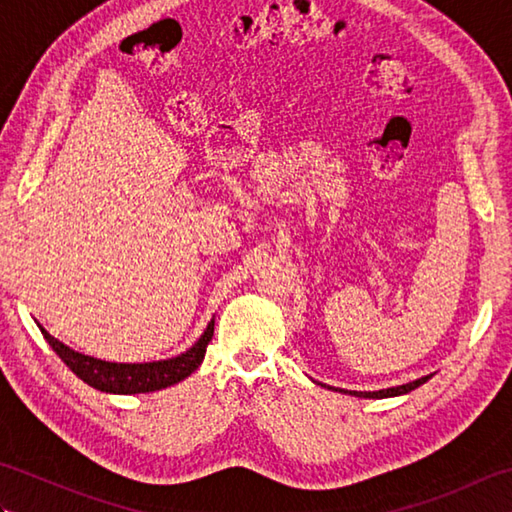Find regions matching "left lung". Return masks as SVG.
Returning <instances> with one entry per match:
<instances>
[{"label": "left lung", "instance_id": "obj_1", "mask_svg": "<svg viewBox=\"0 0 512 512\" xmlns=\"http://www.w3.org/2000/svg\"><path fill=\"white\" fill-rule=\"evenodd\" d=\"M431 376H422L418 380H413V383L407 385H400V387H389V389H378V391H345V394H352V396H363V398H389V396H400V394H407V391H413L416 387H420L422 383H427ZM341 391V389H339Z\"/></svg>", "mask_w": 512, "mask_h": 512}]
</instances>
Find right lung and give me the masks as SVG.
Masks as SVG:
<instances>
[{
  "instance_id": "right-lung-1",
  "label": "right lung",
  "mask_w": 512,
  "mask_h": 512,
  "mask_svg": "<svg viewBox=\"0 0 512 512\" xmlns=\"http://www.w3.org/2000/svg\"><path fill=\"white\" fill-rule=\"evenodd\" d=\"M215 321L206 325L200 341L195 343L191 350L176 358H167V361L156 363H107L99 358L85 356L70 350L68 345L54 339L46 330H39L43 339L50 343L54 352L59 354L61 361L68 365L72 372L79 376L83 383H88L94 389L107 391V394H147V391H158L180 383L187 376H191L195 369L200 367L206 354V345L213 339Z\"/></svg>"
}]
</instances>
